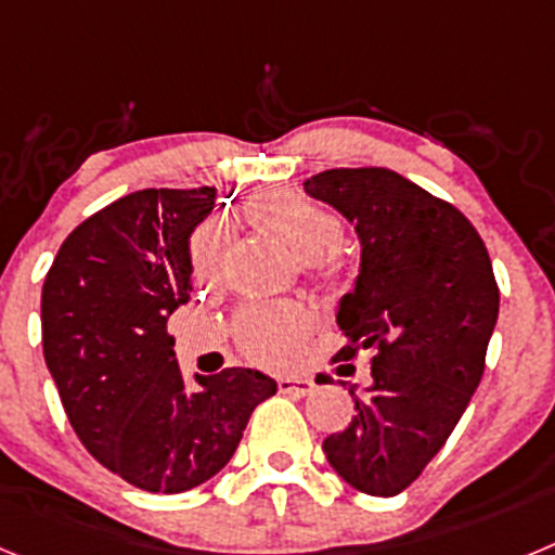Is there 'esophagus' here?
<instances>
[{"label": "esophagus", "instance_id": "1", "mask_svg": "<svg viewBox=\"0 0 555 555\" xmlns=\"http://www.w3.org/2000/svg\"><path fill=\"white\" fill-rule=\"evenodd\" d=\"M278 389H281L283 395L306 397L313 391V380L311 377H278Z\"/></svg>", "mask_w": 555, "mask_h": 555}]
</instances>
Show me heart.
Masks as SVG:
<instances>
[{"label": "heart", "instance_id": "heart-1", "mask_svg": "<svg viewBox=\"0 0 555 555\" xmlns=\"http://www.w3.org/2000/svg\"><path fill=\"white\" fill-rule=\"evenodd\" d=\"M255 219L278 235L302 261H327L345 242V228L333 210L294 197V194H267L255 203ZM228 253V233L222 222H208L191 238V272L197 281H217ZM238 347L255 364L283 366L306 345V327L294 313L283 308H249L238 317Z\"/></svg>", "mask_w": 555, "mask_h": 555}]
</instances>
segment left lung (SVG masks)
Segmentation results:
<instances>
[{
  "mask_svg": "<svg viewBox=\"0 0 555 555\" xmlns=\"http://www.w3.org/2000/svg\"><path fill=\"white\" fill-rule=\"evenodd\" d=\"M302 185L361 242L356 288L336 313L347 345L333 361L372 352L370 386H350L356 416L322 450L352 489L391 498L444 448L478 389L500 311L492 261L455 205L397 171L327 169Z\"/></svg>",
  "mask_w": 555,
  "mask_h": 555,
  "instance_id": "left-lung-1",
  "label": "left lung"
}]
</instances>
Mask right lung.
Returning a JSON list of instances; mask_svg holds the SVG:
<instances>
[{
  "label": "right lung",
  "mask_w": 555,
  "mask_h": 555,
  "mask_svg": "<svg viewBox=\"0 0 555 555\" xmlns=\"http://www.w3.org/2000/svg\"><path fill=\"white\" fill-rule=\"evenodd\" d=\"M214 199L210 185L132 191L68 233L43 281V358L68 423L102 467L144 492L214 478L278 391L244 366L189 386L166 333L191 294L189 235Z\"/></svg>",
  "instance_id": "right-lung-1"
}]
</instances>
